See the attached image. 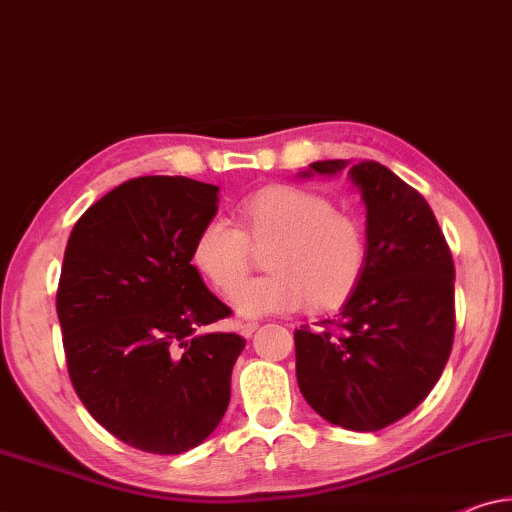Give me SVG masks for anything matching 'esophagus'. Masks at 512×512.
<instances>
[{
  "label": "esophagus",
  "mask_w": 512,
  "mask_h": 512,
  "mask_svg": "<svg viewBox=\"0 0 512 512\" xmlns=\"http://www.w3.org/2000/svg\"><path fill=\"white\" fill-rule=\"evenodd\" d=\"M239 329H241L243 336L250 338V336H253V331L257 329V322H243V325H241Z\"/></svg>",
  "instance_id": "obj_1"
}]
</instances>
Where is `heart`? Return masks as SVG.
<instances>
[{"instance_id": "b5f03b06", "label": "heart", "mask_w": 512, "mask_h": 512, "mask_svg": "<svg viewBox=\"0 0 512 512\" xmlns=\"http://www.w3.org/2000/svg\"><path fill=\"white\" fill-rule=\"evenodd\" d=\"M241 225L213 218L192 243V264L220 294H232L246 318L290 313L308 301L329 311L355 292L366 266V234L359 220L336 211L325 194L294 185H269L241 204ZM250 245L270 246L272 273L239 286L252 258Z\"/></svg>"}]
</instances>
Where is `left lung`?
Wrapping results in <instances>:
<instances>
[{
  "mask_svg": "<svg viewBox=\"0 0 512 512\" xmlns=\"http://www.w3.org/2000/svg\"><path fill=\"white\" fill-rule=\"evenodd\" d=\"M345 167L311 164L320 176ZM348 174L366 204V266L338 318L294 329L297 380L327 422L378 431L420 406L441 378L455 338V262L415 187L373 160Z\"/></svg>",
  "mask_w": 512,
  "mask_h": 512,
  "instance_id": "8db88e82",
  "label": "left lung"
}]
</instances>
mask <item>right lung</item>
I'll list each match as a JSON object with an SVG mask.
<instances>
[{"instance_id": "right-lung-1", "label": "right lung", "mask_w": 512, "mask_h": 512, "mask_svg": "<svg viewBox=\"0 0 512 512\" xmlns=\"http://www.w3.org/2000/svg\"><path fill=\"white\" fill-rule=\"evenodd\" d=\"M218 211V187L139 176L74 225L57 285L71 385L122 443L181 455L229 406L239 334H197L232 315L192 264V243Z\"/></svg>"}]
</instances>
